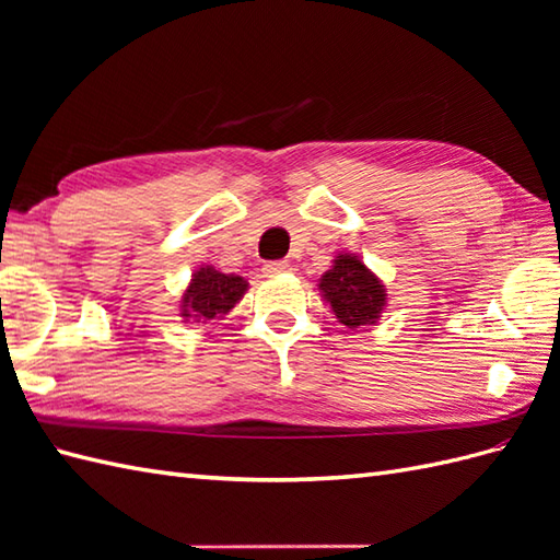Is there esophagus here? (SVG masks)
Masks as SVG:
<instances>
[{
    "mask_svg": "<svg viewBox=\"0 0 560 560\" xmlns=\"http://www.w3.org/2000/svg\"><path fill=\"white\" fill-rule=\"evenodd\" d=\"M291 269V265L287 259H279V261H267L265 267H261V271L265 273H269V277H273V273H283V271H289Z\"/></svg>",
    "mask_w": 560,
    "mask_h": 560,
    "instance_id": "1",
    "label": "esophagus"
}]
</instances>
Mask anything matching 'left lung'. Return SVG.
I'll return each instance as SVG.
<instances>
[{
    "mask_svg": "<svg viewBox=\"0 0 560 560\" xmlns=\"http://www.w3.org/2000/svg\"><path fill=\"white\" fill-rule=\"evenodd\" d=\"M319 291L331 305V313L349 329L375 325L387 305L383 283L359 257L349 253L339 255L331 269L325 271V277L319 279Z\"/></svg>",
    "mask_w": 560,
    "mask_h": 560,
    "instance_id": "1",
    "label": "left lung"
}]
</instances>
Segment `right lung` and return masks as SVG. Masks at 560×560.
<instances>
[{
	"instance_id": "obj_1",
	"label": "right lung",
	"mask_w": 560,
	"mask_h": 560,
	"mask_svg": "<svg viewBox=\"0 0 560 560\" xmlns=\"http://www.w3.org/2000/svg\"><path fill=\"white\" fill-rule=\"evenodd\" d=\"M247 291V281L237 273H223L213 267H199L183 293L180 315L195 317L197 323H211L229 315Z\"/></svg>"
}]
</instances>
